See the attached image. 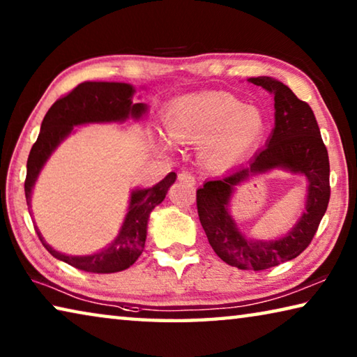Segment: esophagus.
I'll list each match as a JSON object with an SVG mask.
<instances>
[{
  "label": "esophagus",
  "mask_w": 357,
  "mask_h": 357,
  "mask_svg": "<svg viewBox=\"0 0 357 357\" xmlns=\"http://www.w3.org/2000/svg\"><path fill=\"white\" fill-rule=\"evenodd\" d=\"M178 179L183 181V183H187L189 185L195 184V178H193L190 173H179V174H178Z\"/></svg>",
  "instance_id": "34e87169"
}]
</instances>
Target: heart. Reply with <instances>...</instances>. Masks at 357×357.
Wrapping results in <instances>:
<instances>
[{
	"instance_id": "1",
	"label": "heart",
	"mask_w": 357,
	"mask_h": 357,
	"mask_svg": "<svg viewBox=\"0 0 357 357\" xmlns=\"http://www.w3.org/2000/svg\"><path fill=\"white\" fill-rule=\"evenodd\" d=\"M165 129L178 143H200L198 159L213 170L231 167L264 132L263 113L229 94L209 93L178 99L167 108Z\"/></svg>"
}]
</instances>
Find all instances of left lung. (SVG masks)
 I'll return each instance as SVG.
<instances>
[{"label":"left lung","mask_w":357,"mask_h":357,"mask_svg":"<svg viewBox=\"0 0 357 357\" xmlns=\"http://www.w3.org/2000/svg\"><path fill=\"white\" fill-rule=\"evenodd\" d=\"M247 82L264 88L274 98V129L253 159L219 179L206 181L197 190L202 227L214 252L238 269L261 271L289 261L305 250L328 209L329 157L312 108L299 100L287 84L273 77H252ZM283 169L306 179L305 211L285 237L252 240L240 231L229 214L237 187L252 176Z\"/></svg>","instance_id":"1"}]
</instances>
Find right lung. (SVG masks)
I'll return each mask as SVG.
<instances>
[{"instance_id":"1","label":"right lung","mask_w":357,"mask_h":357,"mask_svg":"<svg viewBox=\"0 0 357 357\" xmlns=\"http://www.w3.org/2000/svg\"><path fill=\"white\" fill-rule=\"evenodd\" d=\"M134 94L135 88L129 83L84 82L50 107L42 121L39 137L29 151L26 162L25 197L29 211H31L34 184L42 168L59 144L70 134H74L75 128L88 124L124 123L128 119L140 121L146 116L149 105L144 102L135 104ZM174 181H176V173L172 172L153 187L146 189L138 187L132 190L128 213L118 236L112 241V244L89 255H66L45 243L38 227H34L36 233L53 257L77 269L94 274L119 273L134 264L142 255L146 241L149 215L157 204L164 202Z\"/></svg>"}]
</instances>
